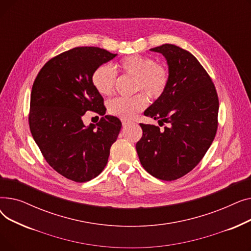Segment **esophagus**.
Listing matches in <instances>:
<instances>
[{"label": "esophagus", "instance_id": "34e87169", "mask_svg": "<svg viewBox=\"0 0 251 251\" xmlns=\"http://www.w3.org/2000/svg\"><path fill=\"white\" fill-rule=\"evenodd\" d=\"M131 122L129 121V120H124V119H122V125L123 126H126V125H128V124H130Z\"/></svg>", "mask_w": 251, "mask_h": 251}]
</instances>
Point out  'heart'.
Wrapping results in <instances>:
<instances>
[{"instance_id": "1", "label": "heart", "mask_w": 251, "mask_h": 251, "mask_svg": "<svg viewBox=\"0 0 251 251\" xmlns=\"http://www.w3.org/2000/svg\"><path fill=\"white\" fill-rule=\"evenodd\" d=\"M118 67L123 75L135 78V91H146L151 98H160L168 87L170 81L168 68L163 64L154 63V60L151 57L127 56L119 62ZM92 83L100 95L111 96L116 88L117 73L112 66L108 64L101 65L92 74ZM148 103L147 95L139 92L131 98L111 100L108 102V111L115 117L127 120L146 109Z\"/></svg>"}]
</instances>
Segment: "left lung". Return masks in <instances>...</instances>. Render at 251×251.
<instances>
[{"mask_svg":"<svg viewBox=\"0 0 251 251\" xmlns=\"http://www.w3.org/2000/svg\"><path fill=\"white\" fill-rule=\"evenodd\" d=\"M168 64L170 81L164 94L144 116L160 127L142 124L136 151L142 167L164 181L179 179L195 168L213 143L218 129L216 87L197 59L186 50L165 44L151 49Z\"/></svg>","mask_w":251,"mask_h":251,"instance_id":"8db88e82","label":"left lung"}]
</instances>
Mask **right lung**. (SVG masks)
<instances>
[{
  "mask_svg": "<svg viewBox=\"0 0 251 251\" xmlns=\"http://www.w3.org/2000/svg\"><path fill=\"white\" fill-rule=\"evenodd\" d=\"M117 54L97 47H78L48 61L38 72L30 95L29 128L49 165L62 176L86 182L99 176L122 123L105 115L103 99L92 74ZM88 110L103 117L86 127Z\"/></svg>",
  "mask_w": 251,
  "mask_h": 251,
  "instance_id": "obj_1",
  "label": "right lung"
}]
</instances>
